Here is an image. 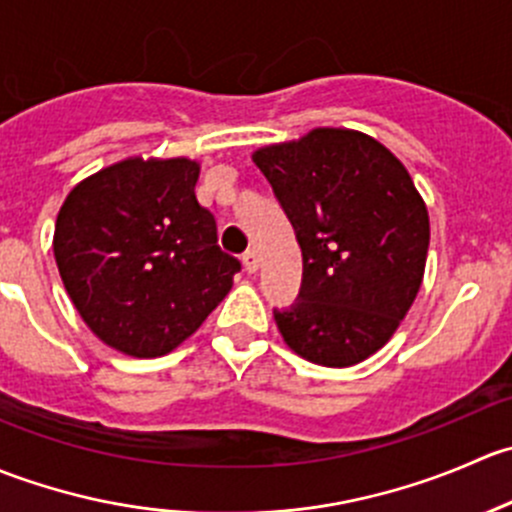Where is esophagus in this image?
<instances>
[{
  "label": "esophagus",
  "mask_w": 512,
  "mask_h": 512,
  "mask_svg": "<svg viewBox=\"0 0 512 512\" xmlns=\"http://www.w3.org/2000/svg\"><path fill=\"white\" fill-rule=\"evenodd\" d=\"M242 265H245L247 272H257V267H260V255H257V250H247L245 255H242Z\"/></svg>",
  "instance_id": "esophagus-1"
}]
</instances>
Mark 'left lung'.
I'll list each match as a JSON object with an SVG mask.
<instances>
[{
	"label": "left lung",
	"mask_w": 512,
	"mask_h": 512,
	"mask_svg": "<svg viewBox=\"0 0 512 512\" xmlns=\"http://www.w3.org/2000/svg\"><path fill=\"white\" fill-rule=\"evenodd\" d=\"M302 247L297 302L275 309L287 347L352 366L384 347L414 304L428 213L409 170L379 141L344 128L252 156Z\"/></svg>",
	"instance_id": "left-lung-1"
}]
</instances>
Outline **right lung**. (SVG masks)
<instances>
[{"label":"right lung","mask_w":512,"mask_h":512,"mask_svg":"<svg viewBox=\"0 0 512 512\" xmlns=\"http://www.w3.org/2000/svg\"><path fill=\"white\" fill-rule=\"evenodd\" d=\"M200 165L128 158L81 180L59 210L54 257L71 302L108 347L173 352L230 292L240 260L220 250L195 198Z\"/></svg>","instance_id":"add662e5"}]
</instances>
